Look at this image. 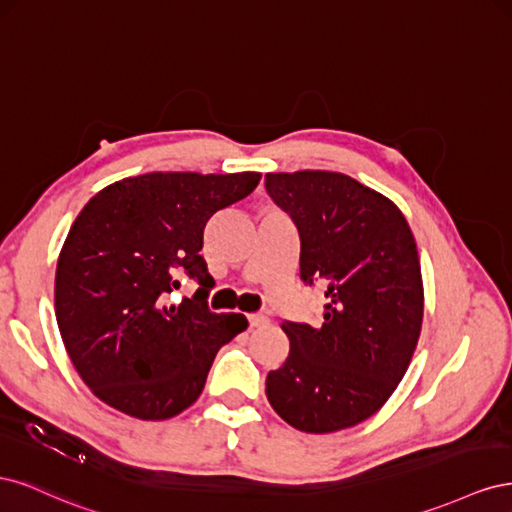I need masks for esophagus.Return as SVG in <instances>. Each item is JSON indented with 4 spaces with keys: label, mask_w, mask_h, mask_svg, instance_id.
Returning a JSON list of instances; mask_svg holds the SVG:
<instances>
[{
    "label": "esophagus",
    "mask_w": 512,
    "mask_h": 512,
    "mask_svg": "<svg viewBox=\"0 0 512 512\" xmlns=\"http://www.w3.org/2000/svg\"><path fill=\"white\" fill-rule=\"evenodd\" d=\"M247 320H250V327L252 329L267 327V324H269V318L265 314H250V316H247Z\"/></svg>",
    "instance_id": "obj_1"
}]
</instances>
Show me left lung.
<instances>
[{
    "instance_id": "1",
    "label": "left lung",
    "mask_w": 512,
    "mask_h": 512,
    "mask_svg": "<svg viewBox=\"0 0 512 512\" xmlns=\"http://www.w3.org/2000/svg\"><path fill=\"white\" fill-rule=\"evenodd\" d=\"M265 188L299 230L301 280L327 282L320 324L282 322L290 352L269 371V404L305 433L354 427L393 395L421 335L412 230L393 200L342 173H267Z\"/></svg>"
}]
</instances>
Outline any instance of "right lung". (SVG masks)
<instances>
[{
	"mask_svg": "<svg viewBox=\"0 0 512 512\" xmlns=\"http://www.w3.org/2000/svg\"><path fill=\"white\" fill-rule=\"evenodd\" d=\"M260 173H147L100 190L74 220L55 273L57 327L91 393L141 421H166L205 389L218 350L247 329L215 314L200 256L213 213L252 194ZM188 274L201 288L165 294Z\"/></svg>",
	"mask_w": 512,
	"mask_h": 512,
	"instance_id": "obj_1",
	"label": "right lung"
}]
</instances>
